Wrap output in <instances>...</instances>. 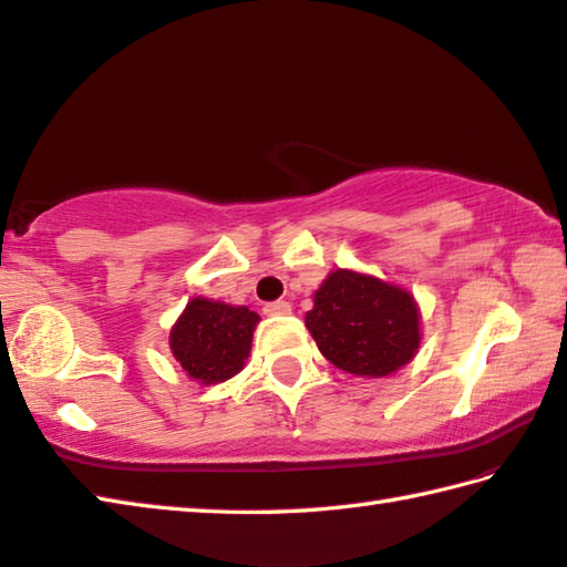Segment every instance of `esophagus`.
<instances>
[{
  "label": "esophagus",
  "mask_w": 567,
  "mask_h": 567,
  "mask_svg": "<svg viewBox=\"0 0 567 567\" xmlns=\"http://www.w3.org/2000/svg\"><path fill=\"white\" fill-rule=\"evenodd\" d=\"M290 312H292V307H290V302H285V300H277V302L265 305V315H270V317L290 315Z\"/></svg>",
  "instance_id": "34e87169"
}]
</instances>
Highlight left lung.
<instances>
[{"instance_id":"1","label":"left lung","mask_w":567,"mask_h":567,"mask_svg":"<svg viewBox=\"0 0 567 567\" xmlns=\"http://www.w3.org/2000/svg\"><path fill=\"white\" fill-rule=\"evenodd\" d=\"M312 300L305 324L319 352L342 372L379 379L416 357L421 310L406 287L337 267Z\"/></svg>"}]
</instances>
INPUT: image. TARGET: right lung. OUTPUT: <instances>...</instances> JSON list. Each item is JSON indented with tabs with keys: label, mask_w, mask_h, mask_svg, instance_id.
<instances>
[{
	"label": "right lung",
	"mask_w": 567,
	"mask_h": 567,
	"mask_svg": "<svg viewBox=\"0 0 567 567\" xmlns=\"http://www.w3.org/2000/svg\"><path fill=\"white\" fill-rule=\"evenodd\" d=\"M257 322L260 315L245 305L193 297L171 327V352L190 382H228L248 362Z\"/></svg>",
	"instance_id": "add662e5"
}]
</instances>
